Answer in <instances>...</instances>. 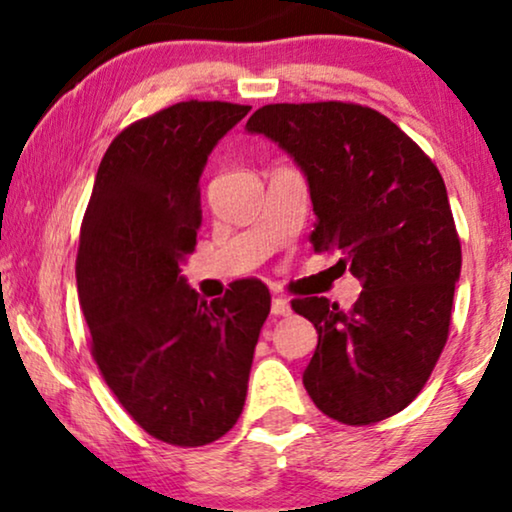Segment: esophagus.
Here are the masks:
<instances>
[{
	"label": "esophagus",
	"mask_w": 512,
	"mask_h": 512,
	"mask_svg": "<svg viewBox=\"0 0 512 512\" xmlns=\"http://www.w3.org/2000/svg\"><path fill=\"white\" fill-rule=\"evenodd\" d=\"M270 310H272V315L284 317V315H289V313H291V305H289L287 298L275 296V298H272V303H270Z\"/></svg>",
	"instance_id": "34e87169"
}]
</instances>
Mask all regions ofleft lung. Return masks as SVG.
Returning a JSON list of instances; mask_svg holds the SVG:
<instances>
[{
  "label": "left lung",
  "instance_id": "left-lung-1",
  "mask_svg": "<svg viewBox=\"0 0 512 512\" xmlns=\"http://www.w3.org/2000/svg\"><path fill=\"white\" fill-rule=\"evenodd\" d=\"M247 131L275 141L308 178L317 254L341 251L362 282L350 310L294 298L317 329L303 386L345 426L397 414L426 386L447 343L461 242L447 188L426 152L357 103H275Z\"/></svg>",
  "mask_w": 512,
  "mask_h": 512
}]
</instances>
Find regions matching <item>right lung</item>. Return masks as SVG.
Here are the masks:
<instances>
[{"label": "right lung", "mask_w": 512, "mask_h": 512, "mask_svg": "<svg viewBox=\"0 0 512 512\" xmlns=\"http://www.w3.org/2000/svg\"><path fill=\"white\" fill-rule=\"evenodd\" d=\"M249 105L183 101L117 134L98 167L77 251L91 355L145 433L202 447L247 400L270 291L232 282L204 301L181 277L202 225L199 176Z\"/></svg>", "instance_id": "right-lung-1"}]
</instances>
